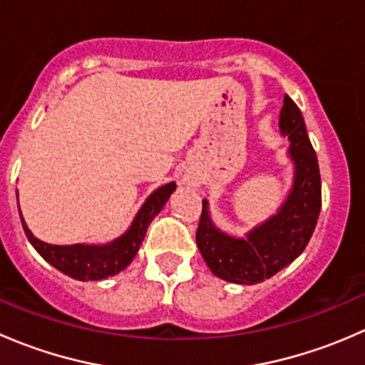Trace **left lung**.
I'll list each match as a JSON object with an SVG mask.
<instances>
[{
    "instance_id": "1",
    "label": "left lung",
    "mask_w": 365,
    "mask_h": 365,
    "mask_svg": "<svg viewBox=\"0 0 365 365\" xmlns=\"http://www.w3.org/2000/svg\"><path fill=\"white\" fill-rule=\"evenodd\" d=\"M279 127L292 141L289 157L295 164V182L277 215L254 227L247 238H233L213 226L203 201L196 231L197 247L210 270L227 282L257 284L270 279L304 252L318 222L322 210L318 159L304 116L288 95H284Z\"/></svg>"
}]
</instances>
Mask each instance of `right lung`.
Returning a JSON list of instances; mask_svg holds the SVG:
<instances>
[{
	"label": "right lung",
	"mask_w": 365,
	"mask_h": 365,
	"mask_svg": "<svg viewBox=\"0 0 365 365\" xmlns=\"http://www.w3.org/2000/svg\"><path fill=\"white\" fill-rule=\"evenodd\" d=\"M176 189V183H168V185L159 187L152 196L146 200L141 210L135 215L134 222L128 227L125 235L111 242L108 245H51L46 242L33 237L31 231L28 230L23 220L24 233L28 240L31 242L36 252L49 261L54 268L67 274L68 277L77 279V281H101V279L111 277L118 272L123 270L141 247L145 240L146 230L150 222L155 219L157 213L160 212L162 206L169 200L173 190Z\"/></svg>",
	"instance_id": "1"
}]
</instances>
